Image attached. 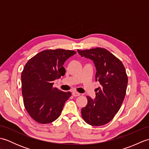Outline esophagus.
I'll return each instance as SVG.
<instances>
[{
    "instance_id": "obj_1",
    "label": "esophagus",
    "mask_w": 149,
    "mask_h": 149,
    "mask_svg": "<svg viewBox=\"0 0 149 149\" xmlns=\"http://www.w3.org/2000/svg\"><path fill=\"white\" fill-rule=\"evenodd\" d=\"M72 95H73V96H74V97H78V96H80L81 93L74 91H73V92H72Z\"/></svg>"
}]
</instances>
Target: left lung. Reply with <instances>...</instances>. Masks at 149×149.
I'll return each instance as SVG.
<instances>
[{"label": "left lung", "instance_id": "left-lung-1", "mask_svg": "<svg viewBox=\"0 0 149 149\" xmlns=\"http://www.w3.org/2000/svg\"><path fill=\"white\" fill-rule=\"evenodd\" d=\"M77 52L93 61L97 70L95 80L101 84L97 88L95 99L87 97L88 104L81 109L82 116L91 125H105L118 113L125 98L128 83L125 67L105 49L97 47Z\"/></svg>", "mask_w": 149, "mask_h": 149}]
</instances>
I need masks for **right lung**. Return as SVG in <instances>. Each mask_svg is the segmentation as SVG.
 Wrapping results in <instances>:
<instances>
[{"label":"right lung","instance_id":"obj_1","mask_svg":"<svg viewBox=\"0 0 149 149\" xmlns=\"http://www.w3.org/2000/svg\"><path fill=\"white\" fill-rule=\"evenodd\" d=\"M74 50H45L27 61L22 72V93L25 108L37 122L49 123L59 116L71 93L54 88V81L65 74L63 65Z\"/></svg>","mask_w":149,"mask_h":149}]
</instances>
